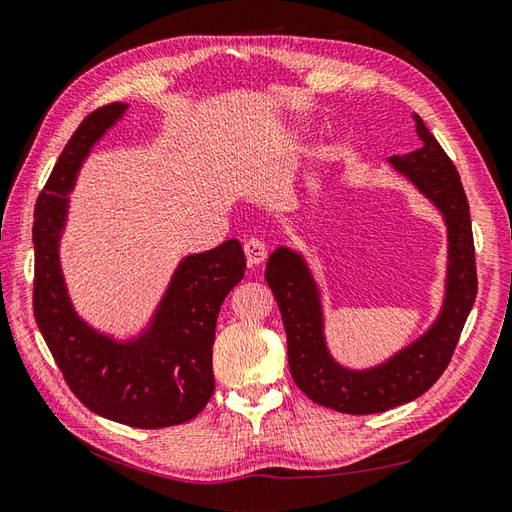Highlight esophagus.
<instances>
[{"mask_svg": "<svg viewBox=\"0 0 512 512\" xmlns=\"http://www.w3.org/2000/svg\"><path fill=\"white\" fill-rule=\"evenodd\" d=\"M244 255H246L248 266H259L261 261H264L266 255H268V246L261 242V240H257V238H248L244 242Z\"/></svg>", "mask_w": 512, "mask_h": 512, "instance_id": "obj_1", "label": "esophagus"}]
</instances>
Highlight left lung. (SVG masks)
<instances>
[{
    "label": "left lung",
    "instance_id": "obj_1",
    "mask_svg": "<svg viewBox=\"0 0 512 512\" xmlns=\"http://www.w3.org/2000/svg\"><path fill=\"white\" fill-rule=\"evenodd\" d=\"M413 121L422 147L406 155H391L389 164L439 209L448 227L445 296L437 320L424 335L381 365L350 370L337 363L326 346L322 298L305 257L279 246L266 264V281L285 326L294 383L309 400L339 413H383L422 396L448 368L476 300L474 235L461 177L424 121L417 114Z\"/></svg>",
    "mask_w": 512,
    "mask_h": 512
}]
</instances>
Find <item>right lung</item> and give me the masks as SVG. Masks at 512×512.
<instances>
[{"label":"right lung","mask_w":512,"mask_h":512,"mask_svg":"<svg viewBox=\"0 0 512 512\" xmlns=\"http://www.w3.org/2000/svg\"><path fill=\"white\" fill-rule=\"evenodd\" d=\"M127 103L88 114L67 142L34 207V318L64 381L90 411L134 428H166L199 415L214 393L212 346L222 300L244 277L238 240L188 255L147 329L119 342L77 316L60 268L69 192L82 162Z\"/></svg>","instance_id":"add662e5"}]
</instances>
